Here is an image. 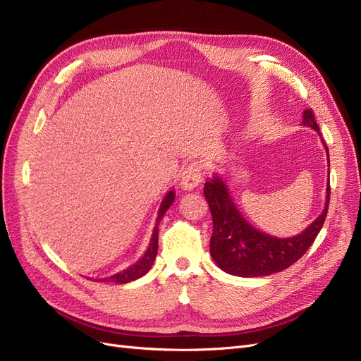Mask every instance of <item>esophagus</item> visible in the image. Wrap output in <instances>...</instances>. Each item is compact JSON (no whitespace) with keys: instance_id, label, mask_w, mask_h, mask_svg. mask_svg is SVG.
Returning <instances> with one entry per match:
<instances>
[{"instance_id":"34e87169","label":"esophagus","mask_w":361,"mask_h":361,"mask_svg":"<svg viewBox=\"0 0 361 361\" xmlns=\"http://www.w3.org/2000/svg\"><path fill=\"white\" fill-rule=\"evenodd\" d=\"M202 164L198 161H192L188 166H185L182 169V175H180V185L183 190H194L195 186L202 182Z\"/></svg>"}]
</instances>
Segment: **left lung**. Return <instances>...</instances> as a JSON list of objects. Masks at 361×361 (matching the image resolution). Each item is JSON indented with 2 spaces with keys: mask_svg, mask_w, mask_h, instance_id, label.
<instances>
[{
  "mask_svg": "<svg viewBox=\"0 0 361 361\" xmlns=\"http://www.w3.org/2000/svg\"><path fill=\"white\" fill-rule=\"evenodd\" d=\"M303 126L321 134L312 109L305 110ZM326 151L329 154L327 146ZM203 191L214 221L210 255L218 267L230 275L255 278L267 276L290 267L314 243L327 216L330 179L327 185L326 207L322 214L305 231L288 239L273 238L270 234L254 228L234 206L226 183L218 176L206 182Z\"/></svg>",
  "mask_w": 361,
  "mask_h": 361,
  "instance_id": "8db88e82",
  "label": "left lung"
}]
</instances>
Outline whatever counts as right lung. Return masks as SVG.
I'll use <instances>...</instances> for the list:
<instances>
[{"instance_id":"1","label":"right lung","mask_w":361,"mask_h":361,"mask_svg":"<svg viewBox=\"0 0 361 361\" xmlns=\"http://www.w3.org/2000/svg\"><path fill=\"white\" fill-rule=\"evenodd\" d=\"M173 200H175V191H169L167 195L164 197L163 203H161V206H159L157 224H155V228L152 233V239H151V243H149V246H147L145 255L137 261V263L130 266L128 269L122 270L110 278H104L102 281H106V282L109 281V282H115V283H127V282L135 281V279L142 278L143 275H146L149 269L152 267L154 259L157 257V251H158V224H159L161 218H163L164 214L167 212V209L171 206Z\"/></svg>"}]
</instances>
